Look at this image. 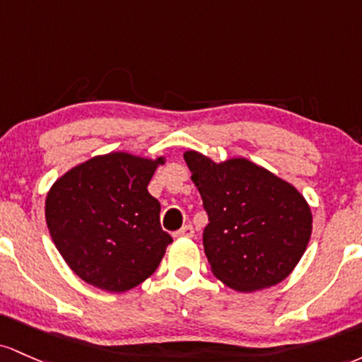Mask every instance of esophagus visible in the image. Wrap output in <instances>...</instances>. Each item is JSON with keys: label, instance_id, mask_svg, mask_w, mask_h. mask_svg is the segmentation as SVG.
Here are the masks:
<instances>
[{"label": "esophagus", "instance_id": "obj_1", "mask_svg": "<svg viewBox=\"0 0 362 362\" xmlns=\"http://www.w3.org/2000/svg\"><path fill=\"white\" fill-rule=\"evenodd\" d=\"M194 234V230H193V227L189 226V224H186V226H182L180 230H176V233H174V235H185V238H192V235Z\"/></svg>", "mask_w": 362, "mask_h": 362}]
</instances>
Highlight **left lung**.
I'll use <instances>...</instances> for the list:
<instances>
[{"label": "left lung", "instance_id": "obj_1", "mask_svg": "<svg viewBox=\"0 0 362 362\" xmlns=\"http://www.w3.org/2000/svg\"><path fill=\"white\" fill-rule=\"evenodd\" d=\"M185 160L209 215L203 247L215 277L239 292L282 282L310 243L303 194L246 159L215 164L189 150Z\"/></svg>", "mask_w": 362, "mask_h": 362}]
</instances>
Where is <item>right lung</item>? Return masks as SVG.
Wrapping results in <instances>:
<instances>
[{"mask_svg": "<svg viewBox=\"0 0 362 362\" xmlns=\"http://www.w3.org/2000/svg\"><path fill=\"white\" fill-rule=\"evenodd\" d=\"M124 152L76 165L52 185L46 222L56 247L80 279L124 292L148 279L173 238L147 186L157 164Z\"/></svg>", "mask_w": 362, "mask_h": 362, "instance_id": "add662e5", "label": "right lung"}]
</instances>
